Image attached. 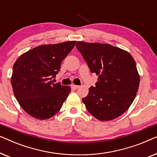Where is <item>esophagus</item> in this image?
I'll list each match as a JSON object with an SVG mask.
<instances>
[{
    "label": "esophagus",
    "instance_id": "esophagus-1",
    "mask_svg": "<svg viewBox=\"0 0 157 157\" xmlns=\"http://www.w3.org/2000/svg\"><path fill=\"white\" fill-rule=\"evenodd\" d=\"M71 87L73 88V89H78V88L80 87V86H77V85H74V84H73V85L71 86Z\"/></svg>",
    "mask_w": 157,
    "mask_h": 157
}]
</instances>
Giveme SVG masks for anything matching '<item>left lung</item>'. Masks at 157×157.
Masks as SVG:
<instances>
[{"instance_id":"obj_1","label":"left lung","mask_w":157,"mask_h":157,"mask_svg":"<svg viewBox=\"0 0 157 157\" xmlns=\"http://www.w3.org/2000/svg\"><path fill=\"white\" fill-rule=\"evenodd\" d=\"M76 46L91 73L95 86L82 98L88 111L100 121H111L125 112L139 86L136 62L129 53L110 44L78 41Z\"/></svg>"}]
</instances>
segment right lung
<instances>
[{
    "instance_id": "add662e5",
    "label": "right lung",
    "mask_w": 157,
    "mask_h": 157,
    "mask_svg": "<svg viewBox=\"0 0 157 157\" xmlns=\"http://www.w3.org/2000/svg\"><path fill=\"white\" fill-rule=\"evenodd\" d=\"M76 41L41 45L23 53L13 67L11 84L23 110L37 119L52 117L62 107L71 91L68 86L53 83L63 60Z\"/></svg>"
}]
</instances>
